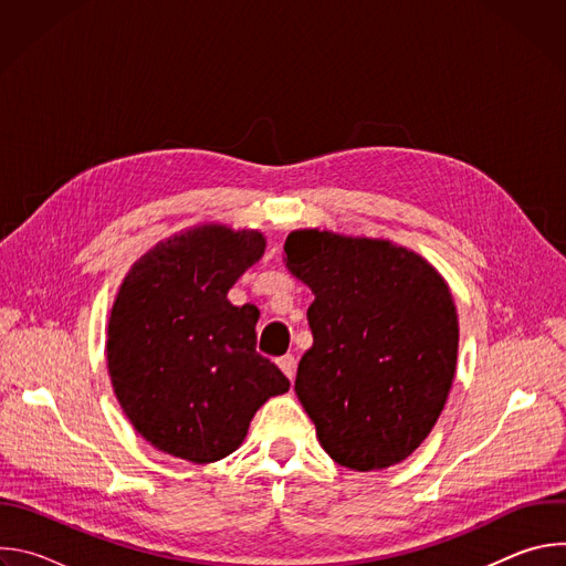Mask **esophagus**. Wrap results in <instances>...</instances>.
Masks as SVG:
<instances>
[{
  "instance_id": "1",
  "label": "esophagus",
  "mask_w": 566,
  "mask_h": 566,
  "mask_svg": "<svg viewBox=\"0 0 566 566\" xmlns=\"http://www.w3.org/2000/svg\"><path fill=\"white\" fill-rule=\"evenodd\" d=\"M277 367L284 371V376H286L289 380H293V378H295V367H297V360H295L291 354H286V356L277 358Z\"/></svg>"
}]
</instances>
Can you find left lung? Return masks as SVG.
<instances>
[{
    "instance_id": "1",
    "label": "left lung",
    "mask_w": 566,
    "mask_h": 566,
    "mask_svg": "<svg viewBox=\"0 0 566 566\" xmlns=\"http://www.w3.org/2000/svg\"><path fill=\"white\" fill-rule=\"evenodd\" d=\"M284 264L315 295L295 394L322 450L358 472L406 461L432 432L457 371L448 282L389 239L319 228L289 232Z\"/></svg>"
}]
</instances>
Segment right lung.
Masks as SVG:
<instances>
[{
  "label": "right lung",
  "mask_w": 566,
  "mask_h": 566,
  "mask_svg": "<svg viewBox=\"0 0 566 566\" xmlns=\"http://www.w3.org/2000/svg\"><path fill=\"white\" fill-rule=\"evenodd\" d=\"M266 251L255 228L199 223L158 241L125 275L107 325V369L134 430L156 450L212 463L244 443L289 378L255 352V304L230 286Z\"/></svg>",
  "instance_id": "right-lung-1"
}]
</instances>
